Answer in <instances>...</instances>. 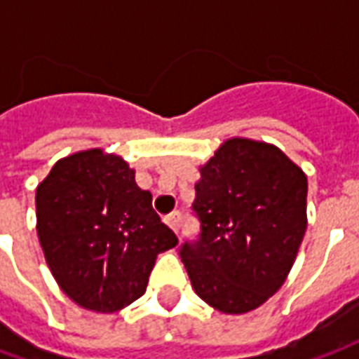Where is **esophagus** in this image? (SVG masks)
<instances>
[{
  "label": "esophagus",
  "mask_w": 359,
  "mask_h": 359,
  "mask_svg": "<svg viewBox=\"0 0 359 359\" xmlns=\"http://www.w3.org/2000/svg\"><path fill=\"white\" fill-rule=\"evenodd\" d=\"M165 223L171 226L175 233H179V225H180V213H179V211H175V213H171V215H167V217H165Z\"/></svg>",
  "instance_id": "1"
}]
</instances>
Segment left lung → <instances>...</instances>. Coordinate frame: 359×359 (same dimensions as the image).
Listing matches in <instances>:
<instances>
[{"label": "left lung", "instance_id": "left-lung-1", "mask_svg": "<svg viewBox=\"0 0 359 359\" xmlns=\"http://www.w3.org/2000/svg\"><path fill=\"white\" fill-rule=\"evenodd\" d=\"M192 208L200 238L180 246L194 292L229 316L283 286L308 226V177L283 149L234 136L200 165Z\"/></svg>", "mask_w": 359, "mask_h": 359}]
</instances>
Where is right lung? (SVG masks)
Listing matches in <instances>:
<instances>
[{
	"label": "right lung",
	"instance_id": "add662e5",
	"mask_svg": "<svg viewBox=\"0 0 359 359\" xmlns=\"http://www.w3.org/2000/svg\"><path fill=\"white\" fill-rule=\"evenodd\" d=\"M134 175L121 156L92 148L61 157L36 188L46 264L59 288L95 313L138 300L157 254L179 244Z\"/></svg>",
	"mask_w": 359,
	"mask_h": 359
}]
</instances>
